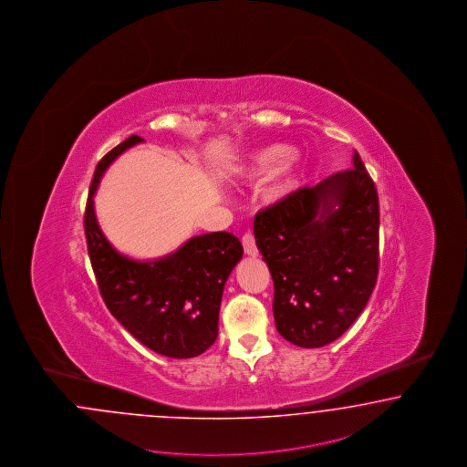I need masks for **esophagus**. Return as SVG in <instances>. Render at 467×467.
Instances as JSON below:
<instances>
[{
  "instance_id": "1",
  "label": "esophagus",
  "mask_w": 467,
  "mask_h": 467,
  "mask_svg": "<svg viewBox=\"0 0 467 467\" xmlns=\"http://www.w3.org/2000/svg\"><path fill=\"white\" fill-rule=\"evenodd\" d=\"M242 245H244V253L247 256H257L256 241H254V235L253 234H245L242 237Z\"/></svg>"
}]
</instances>
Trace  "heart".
<instances>
[{"label":"heart","mask_w":467,"mask_h":467,"mask_svg":"<svg viewBox=\"0 0 467 467\" xmlns=\"http://www.w3.org/2000/svg\"><path fill=\"white\" fill-rule=\"evenodd\" d=\"M294 150L286 144H270L266 148L254 150L242 161L237 175L245 182H266L276 177L286 163L292 160ZM296 185V175H286L275 189L276 196L290 191Z\"/></svg>","instance_id":"b5f03b06"}]
</instances>
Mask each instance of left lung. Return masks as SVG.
I'll return each mask as SVG.
<instances>
[{
	"mask_svg": "<svg viewBox=\"0 0 467 467\" xmlns=\"http://www.w3.org/2000/svg\"><path fill=\"white\" fill-rule=\"evenodd\" d=\"M352 165L254 218L257 249L275 285V325L294 346L315 348L337 340L377 285V187L358 150Z\"/></svg>",
	"mask_w": 467,
	"mask_h": 467,
	"instance_id": "1",
	"label": "left lung"
}]
</instances>
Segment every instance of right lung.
<instances>
[{
	"label": "right lung",
	"instance_id": "add662e5",
	"mask_svg": "<svg viewBox=\"0 0 467 467\" xmlns=\"http://www.w3.org/2000/svg\"><path fill=\"white\" fill-rule=\"evenodd\" d=\"M140 142L139 136L125 139L96 166L84 216L90 265L106 307L125 330L161 356L191 359L218 337L223 288L244 249L228 232L196 235L150 261L125 256L109 244L96 218L94 194L106 168Z\"/></svg>",
	"mask_w": 467,
	"mask_h": 467
}]
</instances>
